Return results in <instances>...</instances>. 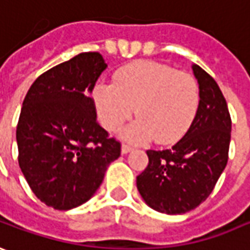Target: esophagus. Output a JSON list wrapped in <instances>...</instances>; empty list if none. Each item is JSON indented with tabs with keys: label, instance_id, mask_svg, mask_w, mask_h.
Listing matches in <instances>:
<instances>
[{
	"label": "esophagus",
	"instance_id": "obj_1",
	"mask_svg": "<svg viewBox=\"0 0 250 250\" xmlns=\"http://www.w3.org/2000/svg\"><path fill=\"white\" fill-rule=\"evenodd\" d=\"M133 151V147H130V146L128 145H122L121 147V152L122 154H128V152Z\"/></svg>",
	"mask_w": 250,
	"mask_h": 250
}]
</instances>
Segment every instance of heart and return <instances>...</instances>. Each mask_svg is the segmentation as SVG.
<instances>
[{
  "instance_id": "1",
  "label": "heart",
  "mask_w": 250,
  "mask_h": 250,
  "mask_svg": "<svg viewBox=\"0 0 250 250\" xmlns=\"http://www.w3.org/2000/svg\"><path fill=\"white\" fill-rule=\"evenodd\" d=\"M92 99L105 129H118L135 111L137 118L122 129L121 136L133 143L155 137L158 143L167 145L191 128L201 92L192 75L157 62L139 60L121 67L114 75V83L99 81Z\"/></svg>"
}]
</instances>
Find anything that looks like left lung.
Here are the masks:
<instances>
[{
    "label": "left lung",
    "instance_id": "obj_1",
    "mask_svg": "<svg viewBox=\"0 0 250 250\" xmlns=\"http://www.w3.org/2000/svg\"><path fill=\"white\" fill-rule=\"evenodd\" d=\"M201 103L191 128L172 148L148 150V165L136 186L148 207L167 215H182L198 207L213 191L227 165L231 118L216 81L192 64Z\"/></svg>",
    "mask_w": 250,
    "mask_h": 250
}]
</instances>
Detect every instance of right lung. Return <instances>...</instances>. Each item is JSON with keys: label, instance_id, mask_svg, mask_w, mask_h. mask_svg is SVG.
Returning a JSON list of instances; mask_svg holds the SVG:
<instances>
[{"label": "right lung", "instance_id": "1", "mask_svg": "<svg viewBox=\"0 0 250 250\" xmlns=\"http://www.w3.org/2000/svg\"><path fill=\"white\" fill-rule=\"evenodd\" d=\"M107 63L98 52L80 53L41 74L20 111L19 167L35 197L70 210L89 201L121 145L96 121L89 93Z\"/></svg>", "mask_w": 250, "mask_h": 250}]
</instances>
